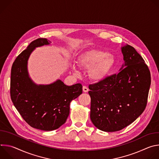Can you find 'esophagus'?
<instances>
[{
    "label": "esophagus",
    "instance_id": "34e87169",
    "mask_svg": "<svg viewBox=\"0 0 159 159\" xmlns=\"http://www.w3.org/2000/svg\"><path fill=\"white\" fill-rule=\"evenodd\" d=\"M82 89H83V92L84 93H87L88 91H89V89H88V87H86V86H83V87H82Z\"/></svg>",
    "mask_w": 159,
    "mask_h": 159
}]
</instances>
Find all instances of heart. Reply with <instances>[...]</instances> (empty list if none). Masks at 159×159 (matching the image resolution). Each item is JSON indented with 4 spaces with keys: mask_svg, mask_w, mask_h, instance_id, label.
Masks as SVG:
<instances>
[{
    "mask_svg": "<svg viewBox=\"0 0 159 159\" xmlns=\"http://www.w3.org/2000/svg\"><path fill=\"white\" fill-rule=\"evenodd\" d=\"M115 60L113 57L107 52L92 50L81 54L77 59L78 65L84 69H89L90 79L94 82L104 80L109 73ZM72 69L77 73V68L74 65Z\"/></svg>",
    "mask_w": 159,
    "mask_h": 159,
    "instance_id": "b5f03b06",
    "label": "heart"
}]
</instances>
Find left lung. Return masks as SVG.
<instances>
[{"label":"left lung","mask_w":159,"mask_h":159,"mask_svg":"<svg viewBox=\"0 0 159 159\" xmlns=\"http://www.w3.org/2000/svg\"><path fill=\"white\" fill-rule=\"evenodd\" d=\"M125 63L117 74L90 84V120L99 129L117 131L144 111L151 84L150 72L142 56L129 44L121 47Z\"/></svg>","instance_id":"obj_1"}]
</instances>
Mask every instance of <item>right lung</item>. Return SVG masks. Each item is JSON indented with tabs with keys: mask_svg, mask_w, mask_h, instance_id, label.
<instances>
[{
	"mask_svg": "<svg viewBox=\"0 0 159 159\" xmlns=\"http://www.w3.org/2000/svg\"><path fill=\"white\" fill-rule=\"evenodd\" d=\"M46 38L32 41L14 61L11 75V98L25 121L31 127L52 131L63 125L70 113V102L82 93V85H66L60 80L36 85L28 75L27 64L36 47L49 44Z\"/></svg>",
	"mask_w": 159,
	"mask_h": 159,
	"instance_id": "obj_1",
	"label": "right lung"
}]
</instances>
